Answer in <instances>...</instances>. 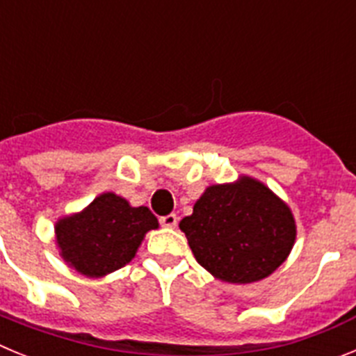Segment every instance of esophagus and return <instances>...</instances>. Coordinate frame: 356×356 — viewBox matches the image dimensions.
<instances>
[{"mask_svg": "<svg viewBox=\"0 0 356 356\" xmlns=\"http://www.w3.org/2000/svg\"><path fill=\"white\" fill-rule=\"evenodd\" d=\"M160 225L165 226V228H176L178 225V217L176 213H168V216L160 217Z\"/></svg>", "mask_w": 356, "mask_h": 356, "instance_id": "esophagus-1", "label": "esophagus"}]
</instances>
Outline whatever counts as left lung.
<instances>
[{
  "instance_id": "obj_1",
  "label": "left lung",
  "mask_w": 356,
  "mask_h": 356,
  "mask_svg": "<svg viewBox=\"0 0 356 356\" xmlns=\"http://www.w3.org/2000/svg\"><path fill=\"white\" fill-rule=\"evenodd\" d=\"M180 229L200 266L228 284H251L271 275L296 238L289 207L251 178L207 188Z\"/></svg>"
}]
</instances>
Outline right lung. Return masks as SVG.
Masks as SVG:
<instances>
[{
	"label": "right lung",
	"mask_w": 356,
	"mask_h": 356,
	"mask_svg": "<svg viewBox=\"0 0 356 356\" xmlns=\"http://www.w3.org/2000/svg\"><path fill=\"white\" fill-rule=\"evenodd\" d=\"M159 228L147 207H130L112 193L102 194L76 216L56 225L62 259L78 273L99 278L127 266L144 234Z\"/></svg>",
	"instance_id": "right-lung-1"
}]
</instances>
